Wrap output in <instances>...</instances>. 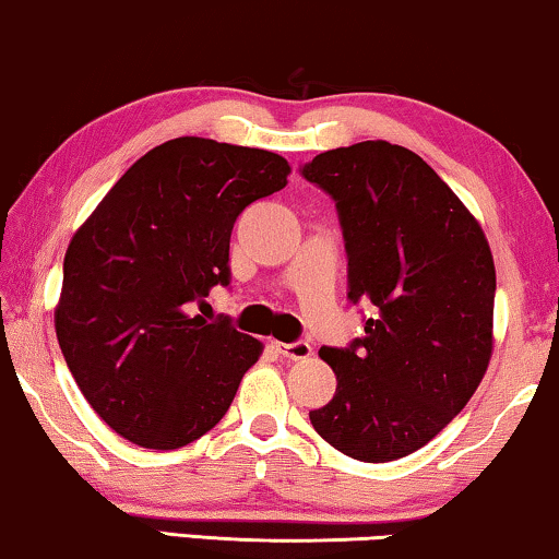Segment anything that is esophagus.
<instances>
[{
    "mask_svg": "<svg viewBox=\"0 0 559 559\" xmlns=\"http://www.w3.org/2000/svg\"><path fill=\"white\" fill-rule=\"evenodd\" d=\"M274 348H277L280 356L285 358H293V361H302V358H310L312 356V348L308 341H293V343H274Z\"/></svg>",
    "mask_w": 559,
    "mask_h": 559,
    "instance_id": "34e87169",
    "label": "esophagus"
}]
</instances>
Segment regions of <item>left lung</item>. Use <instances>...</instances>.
<instances>
[{
  "instance_id": "1",
  "label": "left lung",
  "mask_w": 559,
  "mask_h": 559,
  "mask_svg": "<svg viewBox=\"0 0 559 559\" xmlns=\"http://www.w3.org/2000/svg\"><path fill=\"white\" fill-rule=\"evenodd\" d=\"M300 175L335 203L348 300L369 310L361 338L320 348L338 386L310 423L356 461H396L427 445L484 379L491 249L453 190L400 144L328 150Z\"/></svg>"
}]
</instances>
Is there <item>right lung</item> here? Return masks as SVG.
<instances>
[{
	"mask_svg": "<svg viewBox=\"0 0 559 559\" xmlns=\"http://www.w3.org/2000/svg\"><path fill=\"white\" fill-rule=\"evenodd\" d=\"M285 157L178 136L136 159L71 239L56 333L96 415L150 450L216 427L262 343L195 316L228 287L236 218L287 186Z\"/></svg>",
	"mask_w": 559,
	"mask_h": 559,
	"instance_id": "add662e5",
	"label": "right lung"
}]
</instances>
